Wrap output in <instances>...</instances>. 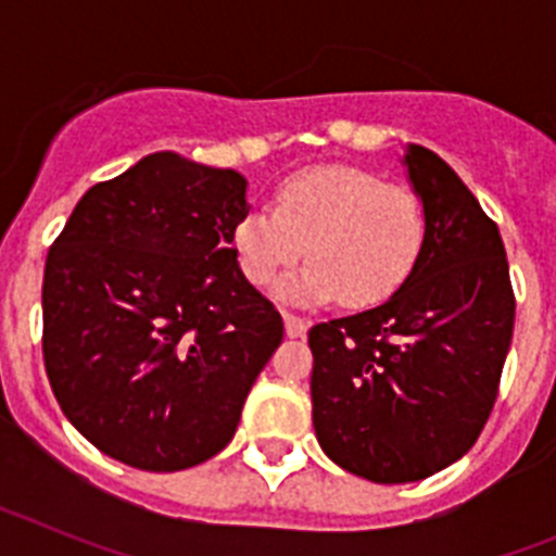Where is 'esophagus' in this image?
Here are the masks:
<instances>
[{"instance_id": "34e87169", "label": "esophagus", "mask_w": 556, "mask_h": 556, "mask_svg": "<svg viewBox=\"0 0 556 556\" xmlns=\"http://www.w3.org/2000/svg\"><path fill=\"white\" fill-rule=\"evenodd\" d=\"M283 326H287L289 337L298 339V337H306V331L312 323H308L306 317H298V314H292V312H283Z\"/></svg>"}]
</instances>
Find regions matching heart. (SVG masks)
<instances>
[{"label":"heart","instance_id":"b5f03b06","mask_svg":"<svg viewBox=\"0 0 556 556\" xmlns=\"http://www.w3.org/2000/svg\"><path fill=\"white\" fill-rule=\"evenodd\" d=\"M426 244V211L415 189L351 164L303 169L275 189V208H250L233 228L239 269L253 287L301 262L283 283L292 301L370 308L409 281Z\"/></svg>","mask_w":556,"mask_h":556}]
</instances>
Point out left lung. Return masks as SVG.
<instances>
[{
	"mask_svg": "<svg viewBox=\"0 0 556 556\" xmlns=\"http://www.w3.org/2000/svg\"><path fill=\"white\" fill-rule=\"evenodd\" d=\"M406 166L426 211L415 273L381 306L308 331L317 440L378 484L420 481L473 448L515 326L498 225L440 155L412 144Z\"/></svg>",
	"mask_w": 556,
	"mask_h": 556,
	"instance_id": "left-lung-1",
	"label": "left lung"
}]
</instances>
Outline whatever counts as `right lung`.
I'll list each match as a JSON object with an SVG mask.
<instances>
[{
    "instance_id": "right-lung-1",
    "label": "right lung",
    "mask_w": 556,
    "mask_h": 556,
    "mask_svg": "<svg viewBox=\"0 0 556 556\" xmlns=\"http://www.w3.org/2000/svg\"><path fill=\"white\" fill-rule=\"evenodd\" d=\"M248 180L155 152L91 186L43 267V367L68 424L130 468L172 473L233 440L283 339L236 264Z\"/></svg>"
}]
</instances>
